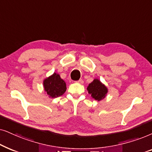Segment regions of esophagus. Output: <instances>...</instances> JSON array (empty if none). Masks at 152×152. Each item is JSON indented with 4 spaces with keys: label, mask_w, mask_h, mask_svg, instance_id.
Wrapping results in <instances>:
<instances>
[{
    "label": "esophagus",
    "mask_w": 152,
    "mask_h": 152,
    "mask_svg": "<svg viewBox=\"0 0 152 152\" xmlns=\"http://www.w3.org/2000/svg\"><path fill=\"white\" fill-rule=\"evenodd\" d=\"M76 83H80V84H82V83H83V79H80V80H77V81H76Z\"/></svg>",
    "instance_id": "1"
}]
</instances>
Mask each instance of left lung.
Listing matches in <instances>:
<instances>
[{
    "label": "left lung",
    "instance_id": "1",
    "mask_svg": "<svg viewBox=\"0 0 152 152\" xmlns=\"http://www.w3.org/2000/svg\"><path fill=\"white\" fill-rule=\"evenodd\" d=\"M89 94L95 100L101 101L105 98L108 92V89L98 79H94L87 88Z\"/></svg>",
    "mask_w": 152,
    "mask_h": 152
}]
</instances>
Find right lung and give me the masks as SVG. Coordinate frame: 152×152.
Returning <instances> with one entry per match:
<instances>
[{
	"instance_id": "add662e5",
	"label": "right lung",
	"mask_w": 152,
	"mask_h": 152,
	"mask_svg": "<svg viewBox=\"0 0 152 152\" xmlns=\"http://www.w3.org/2000/svg\"><path fill=\"white\" fill-rule=\"evenodd\" d=\"M43 83L44 90L51 98L61 96L66 90L65 82L60 78V75L56 73L46 78Z\"/></svg>"
}]
</instances>
